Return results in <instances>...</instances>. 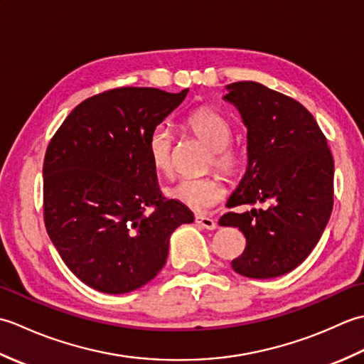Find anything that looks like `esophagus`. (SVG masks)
<instances>
[{
    "instance_id": "1",
    "label": "esophagus",
    "mask_w": 364,
    "mask_h": 364,
    "mask_svg": "<svg viewBox=\"0 0 364 364\" xmlns=\"http://www.w3.org/2000/svg\"><path fill=\"white\" fill-rule=\"evenodd\" d=\"M196 223H198L200 227H203L206 230H214L215 228V222L211 218H206V215H197Z\"/></svg>"
}]
</instances>
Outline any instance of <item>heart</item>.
Returning a JSON list of instances; mask_svg holds the SVG:
<instances>
[{
  "label": "heart",
  "mask_w": 364,
  "mask_h": 364,
  "mask_svg": "<svg viewBox=\"0 0 364 364\" xmlns=\"http://www.w3.org/2000/svg\"><path fill=\"white\" fill-rule=\"evenodd\" d=\"M184 125L211 149L210 166H214L227 176H233L242 168L244 153L230 142L233 137V128L220 112L211 107H200L188 115ZM145 150L158 173L166 176L172 173L173 134L166 123H158L151 128ZM166 194L192 211L205 213L222 202L225 197V186L215 175L181 178L166 189Z\"/></svg>",
  "instance_id": "heart-1"
}]
</instances>
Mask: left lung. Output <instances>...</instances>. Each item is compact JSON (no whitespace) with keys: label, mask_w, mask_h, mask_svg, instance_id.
Wrapping results in <instances>:
<instances>
[{"label":"left lung","mask_w":364,"mask_h":364,"mask_svg":"<svg viewBox=\"0 0 364 364\" xmlns=\"http://www.w3.org/2000/svg\"><path fill=\"white\" fill-rule=\"evenodd\" d=\"M247 127L245 175L228 208L269 202L267 210L223 214L219 223L237 227L245 250L231 261L249 278L291 272L313 252L333 210V158L314 117L296 100L259 82L228 84Z\"/></svg>","instance_id":"1"}]
</instances>
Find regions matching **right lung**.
Masks as SVG:
<instances>
[{
	"instance_id": "obj_1",
	"label": "right lung",
	"mask_w": 364,
	"mask_h": 364,
	"mask_svg": "<svg viewBox=\"0 0 364 364\" xmlns=\"http://www.w3.org/2000/svg\"><path fill=\"white\" fill-rule=\"evenodd\" d=\"M188 95L119 87L84 100L59 127L43 161V220L67 267L90 288L125 294L164 267L168 239L194 222L162 197L145 142Z\"/></svg>"
}]
</instances>
